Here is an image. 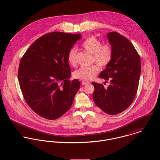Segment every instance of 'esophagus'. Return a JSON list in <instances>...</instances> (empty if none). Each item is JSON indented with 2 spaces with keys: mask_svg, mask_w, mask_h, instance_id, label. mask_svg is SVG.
Segmentation results:
<instances>
[{
  "mask_svg": "<svg viewBox=\"0 0 160 160\" xmlns=\"http://www.w3.org/2000/svg\"><path fill=\"white\" fill-rule=\"evenodd\" d=\"M89 83H90V82L88 81H84V80L82 81V85H86V84H88Z\"/></svg>",
  "mask_w": 160,
  "mask_h": 160,
  "instance_id": "34e87169",
  "label": "esophagus"
}]
</instances>
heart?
<instances>
[{
    "label": "heart",
    "instance_id": "heart-1",
    "mask_svg": "<svg viewBox=\"0 0 160 160\" xmlns=\"http://www.w3.org/2000/svg\"><path fill=\"white\" fill-rule=\"evenodd\" d=\"M82 47L89 53L92 54V60L102 67L107 66L112 61L113 51L109 44L102 45V42L94 37L87 38L81 44ZM77 48L72 47L68 53L69 63L72 66L76 63ZM100 71L98 64H94L89 67H82L74 72V77L84 80H91L95 77Z\"/></svg>",
    "mask_w": 160,
    "mask_h": 160
}]
</instances>
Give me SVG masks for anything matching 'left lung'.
I'll return each mask as SVG.
<instances>
[{"mask_svg": "<svg viewBox=\"0 0 160 160\" xmlns=\"http://www.w3.org/2000/svg\"><path fill=\"white\" fill-rule=\"evenodd\" d=\"M107 37L113 57L99 77L110 80V84L105 89L102 84L92 82L95 88L93 99L105 113L114 115L126 110L133 102L140 79L141 62L136 48L124 36L112 32Z\"/></svg>", "mask_w": 160, "mask_h": 160, "instance_id": "1", "label": "left lung"}]
</instances>
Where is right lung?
<instances>
[{"instance_id":"1","label":"right lung","mask_w":160,"mask_h":160,"mask_svg":"<svg viewBox=\"0 0 160 160\" xmlns=\"http://www.w3.org/2000/svg\"><path fill=\"white\" fill-rule=\"evenodd\" d=\"M81 38L80 34H46L34 42L21 59L20 86L26 102L40 116L56 119L71 108L81 84L78 79L69 80L68 53Z\"/></svg>"}]
</instances>
